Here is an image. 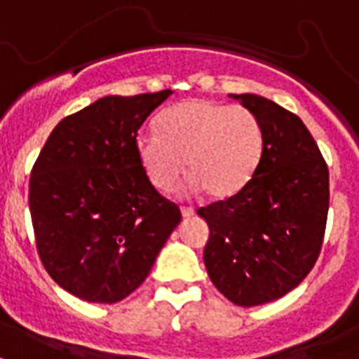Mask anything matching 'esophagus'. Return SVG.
Segmentation results:
<instances>
[{
    "label": "esophagus",
    "instance_id": "obj_1",
    "mask_svg": "<svg viewBox=\"0 0 359 359\" xmlns=\"http://www.w3.org/2000/svg\"><path fill=\"white\" fill-rule=\"evenodd\" d=\"M182 215H183V219L193 217L194 210H193V208H185V205H183V208H182Z\"/></svg>",
    "mask_w": 359,
    "mask_h": 359
}]
</instances>
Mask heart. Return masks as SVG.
<instances>
[{
  "mask_svg": "<svg viewBox=\"0 0 359 359\" xmlns=\"http://www.w3.org/2000/svg\"><path fill=\"white\" fill-rule=\"evenodd\" d=\"M157 129L136 138V155L161 191L180 182L187 163V193L230 198L251 182L262 157V127L245 107L187 99L168 108Z\"/></svg>",
  "mask_w": 359,
  "mask_h": 359,
  "instance_id": "obj_1",
  "label": "heart"
}]
</instances>
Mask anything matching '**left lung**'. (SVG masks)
<instances>
[{"label":"left lung","mask_w":359,"mask_h":359,"mask_svg":"<svg viewBox=\"0 0 359 359\" xmlns=\"http://www.w3.org/2000/svg\"><path fill=\"white\" fill-rule=\"evenodd\" d=\"M257 116L264 148L251 182L198 217L210 226L204 249L217 290L241 307L283 298L307 277L320 252L327 208V166L304 121L255 93L232 95Z\"/></svg>","instance_id":"1"}]
</instances>
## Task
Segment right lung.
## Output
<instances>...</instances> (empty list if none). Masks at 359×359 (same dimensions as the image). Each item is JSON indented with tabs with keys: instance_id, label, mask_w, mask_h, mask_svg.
<instances>
[{
	"instance_id": "obj_1",
	"label": "right lung",
	"mask_w": 359,
	"mask_h": 359,
	"mask_svg": "<svg viewBox=\"0 0 359 359\" xmlns=\"http://www.w3.org/2000/svg\"><path fill=\"white\" fill-rule=\"evenodd\" d=\"M174 91L108 95L55 125L29 177L41 262L91 304H116L146 280L182 213L149 183L136 135Z\"/></svg>"
}]
</instances>
